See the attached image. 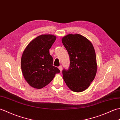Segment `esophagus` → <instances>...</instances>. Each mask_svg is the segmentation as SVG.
I'll use <instances>...</instances> for the list:
<instances>
[{"instance_id":"obj_1","label":"esophagus","mask_w":120,"mask_h":120,"mask_svg":"<svg viewBox=\"0 0 120 120\" xmlns=\"http://www.w3.org/2000/svg\"><path fill=\"white\" fill-rule=\"evenodd\" d=\"M58 68H59V70L60 71V72H61L62 70V66L60 65V67H58Z\"/></svg>"}]
</instances>
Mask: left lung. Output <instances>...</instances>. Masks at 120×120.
Wrapping results in <instances>:
<instances>
[{"mask_svg":"<svg viewBox=\"0 0 120 120\" xmlns=\"http://www.w3.org/2000/svg\"><path fill=\"white\" fill-rule=\"evenodd\" d=\"M62 42L70 58L69 69L62 71L63 79L72 91H85L94 80L98 68L93 44L79 34L65 35L62 38Z\"/></svg>","mask_w":120,"mask_h":120,"instance_id":"obj_1","label":"left lung"}]
</instances>
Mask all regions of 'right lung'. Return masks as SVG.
Returning <instances> with one entry per match:
<instances>
[{"label": "right lung", "mask_w": 120, "mask_h": 120, "mask_svg": "<svg viewBox=\"0 0 120 120\" xmlns=\"http://www.w3.org/2000/svg\"><path fill=\"white\" fill-rule=\"evenodd\" d=\"M56 39L52 34H42L32 40L22 56L21 68L25 80L32 87L47 86L60 70L52 65L49 49Z\"/></svg>", "instance_id": "right-lung-1"}]
</instances>
